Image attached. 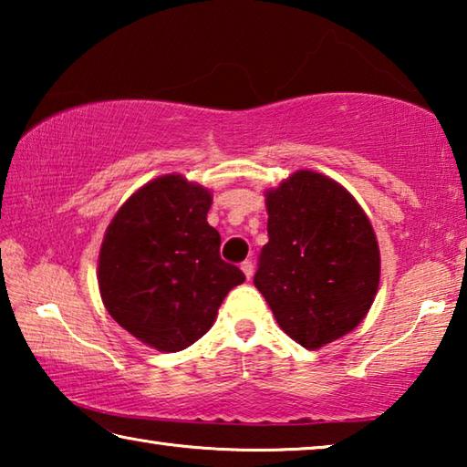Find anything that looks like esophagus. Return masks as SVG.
<instances>
[{
    "mask_svg": "<svg viewBox=\"0 0 467 467\" xmlns=\"http://www.w3.org/2000/svg\"><path fill=\"white\" fill-rule=\"evenodd\" d=\"M241 270H243L244 275H247V280H251V275H253V262H249V259H244V262L241 264Z\"/></svg>",
    "mask_w": 467,
    "mask_h": 467,
    "instance_id": "34e87169",
    "label": "esophagus"
}]
</instances>
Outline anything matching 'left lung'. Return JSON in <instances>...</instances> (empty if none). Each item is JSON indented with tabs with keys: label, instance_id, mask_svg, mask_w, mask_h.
Masks as SVG:
<instances>
[{
	"label": "left lung",
	"instance_id": "left-lung-1",
	"mask_svg": "<svg viewBox=\"0 0 467 467\" xmlns=\"http://www.w3.org/2000/svg\"><path fill=\"white\" fill-rule=\"evenodd\" d=\"M267 236L253 284L278 326L315 350L365 317L379 286V244L336 181L298 171L267 193Z\"/></svg>",
	"mask_w": 467,
	"mask_h": 467
}]
</instances>
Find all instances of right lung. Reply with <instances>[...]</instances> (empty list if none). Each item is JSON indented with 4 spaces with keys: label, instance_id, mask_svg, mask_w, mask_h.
I'll return each instance as SVG.
<instances>
[{
    "label": "right lung",
    "instance_id": "add662e5",
    "mask_svg": "<svg viewBox=\"0 0 467 467\" xmlns=\"http://www.w3.org/2000/svg\"><path fill=\"white\" fill-rule=\"evenodd\" d=\"M210 205L212 195L183 177L154 179L121 205L102 241L99 286L109 315L162 352L200 339L228 290L244 282L220 257Z\"/></svg>",
    "mask_w": 467,
    "mask_h": 467
}]
</instances>
